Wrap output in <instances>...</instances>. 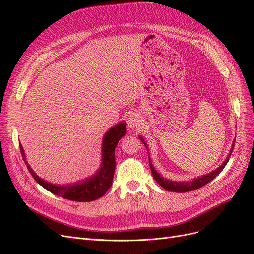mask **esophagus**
<instances>
[{
	"mask_svg": "<svg viewBox=\"0 0 254 254\" xmlns=\"http://www.w3.org/2000/svg\"><path fill=\"white\" fill-rule=\"evenodd\" d=\"M127 126L131 130L137 129L142 126V119L137 113L130 114V117L127 120Z\"/></svg>",
	"mask_w": 254,
	"mask_h": 254,
	"instance_id": "34e87169",
	"label": "esophagus"
}]
</instances>
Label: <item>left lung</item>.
<instances>
[{"label": "left lung", "mask_w": 254, "mask_h": 254, "mask_svg": "<svg viewBox=\"0 0 254 254\" xmlns=\"http://www.w3.org/2000/svg\"><path fill=\"white\" fill-rule=\"evenodd\" d=\"M139 137H140V140L143 142V144L145 145L146 149H147V151H148V146H147V144H146L145 140L143 139V137H142L141 135H139ZM234 143H235V141H233V143H232L231 149H230V152H229V155H228L227 159L224 161V162H222V164H221L220 166H218V167L216 168V170L212 171V172L209 173V174L198 176V177H196V178L190 179V180H189V181H174V180H171V179L164 178V177H163L162 175H160V174L155 170V167H153V165H152V163H151L150 157L148 156L149 165H150V170H151L153 178H155V180L160 184L161 187L164 188V189L167 190L176 191V193H186V191L197 190V189H199V188H201V187L205 186V184L209 183L210 181H212V180L215 178V177L218 176V175L220 174V172H221L222 170H224L225 166H226L227 163L229 162L230 156H231V153H232V151H233Z\"/></svg>", "instance_id": "left-lung-1"}]
</instances>
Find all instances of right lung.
<instances>
[{
	"instance_id": "add662e5",
	"label": "right lung",
	"mask_w": 254,
	"mask_h": 254,
	"mask_svg": "<svg viewBox=\"0 0 254 254\" xmlns=\"http://www.w3.org/2000/svg\"><path fill=\"white\" fill-rule=\"evenodd\" d=\"M126 133V123L121 122L117 125L111 127L108 131L104 134L102 142V163L99 165L98 171H96L89 178L76 181L68 184H54L47 180L40 178L29 166L25 156L24 149L20 144V150L23 160L32 174L34 179L48 190L51 193L60 196L68 200L78 202H89L96 200L103 197L106 191L109 190L113 181V175L115 171V157L114 150L119 141Z\"/></svg>"
}]
</instances>
